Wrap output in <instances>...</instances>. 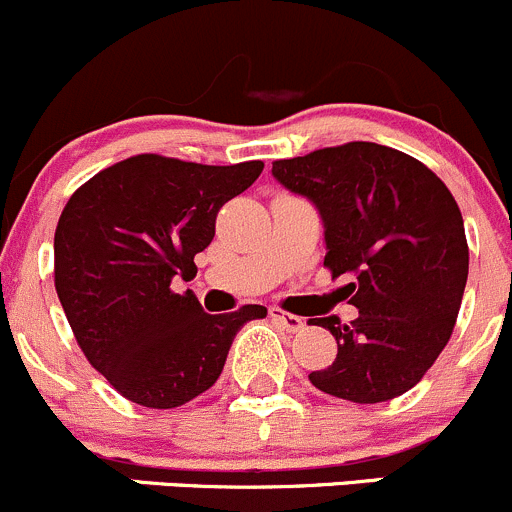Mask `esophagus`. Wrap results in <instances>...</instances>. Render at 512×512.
Segmentation results:
<instances>
[{"instance_id":"1","label":"esophagus","mask_w":512,"mask_h":512,"mask_svg":"<svg viewBox=\"0 0 512 512\" xmlns=\"http://www.w3.org/2000/svg\"><path fill=\"white\" fill-rule=\"evenodd\" d=\"M270 317L275 319V322L289 334H297L304 329V319L297 317V314H287V312H282V309H270Z\"/></svg>"}]
</instances>
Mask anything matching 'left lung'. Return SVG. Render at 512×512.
Wrapping results in <instances>:
<instances>
[{
	"label": "left lung",
	"instance_id": "1",
	"mask_svg": "<svg viewBox=\"0 0 512 512\" xmlns=\"http://www.w3.org/2000/svg\"><path fill=\"white\" fill-rule=\"evenodd\" d=\"M272 178L317 208L324 265L352 277L344 294L359 309L312 319L339 344L337 359L309 381L354 404L406 394L448 344L468 280V242L451 190L416 158L354 141L275 160Z\"/></svg>",
	"mask_w": 512,
	"mask_h": 512
}]
</instances>
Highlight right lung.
I'll use <instances>...</instances> for the list:
<instances>
[{"instance_id":"add662e5","label":"right lung","mask_w":512,"mask_h":512,"mask_svg":"<svg viewBox=\"0 0 512 512\" xmlns=\"http://www.w3.org/2000/svg\"><path fill=\"white\" fill-rule=\"evenodd\" d=\"M265 163L200 165L133 156L96 173L66 203L54 235V285L81 352L133 404L175 409L223 374L230 344L260 304L208 314L175 280L215 237L227 200Z\"/></svg>"}]
</instances>
